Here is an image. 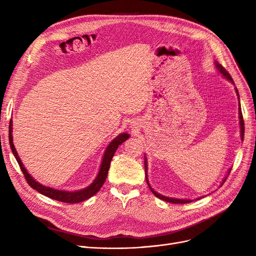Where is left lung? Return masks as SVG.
<instances>
[{"instance_id": "8db88e82", "label": "left lung", "mask_w": 256, "mask_h": 256, "mask_svg": "<svg viewBox=\"0 0 256 256\" xmlns=\"http://www.w3.org/2000/svg\"><path fill=\"white\" fill-rule=\"evenodd\" d=\"M216 69H218L219 70V72L224 76V78L226 79H228V81H230L232 83L234 84V81H233V79H232V76H230V74L226 70V69H224V67L223 66H221L220 64H218V63H216ZM236 90V92H237V96H238V99H239V94H238V90L237 88H235ZM239 124H240V136H242V140H244V118H242V108H240V102H239ZM145 175H146V182H147V184L150 186V190H152V192L154 193V196H156L157 198H161V200H166V202H168V203H173V204H186V203H190V202H192L191 200H184V198H168V196H161V194H159L158 192H156L154 191L152 187H150V182H148V180H147V159L145 158ZM230 170L232 168H230L228 170V174H226V177L224 178L223 180V182H222V184H221V186L223 184V182L226 180V178H228V175L230 173Z\"/></svg>"}]
</instances>
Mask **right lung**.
I'll use <instances>...</instances> for the list:
<instances>
[{
	"instance_id": "obj_1",
	"label": "right lung",
	"mask_w": 256,
	"mask_h": 256,
	"mask_svg": "<svg viewBox=\"0 0 256 256\" xmlns=\"http://www.w3.org/2000/svg\"><path fill=\"white\" fill-rule=\"evenodd\" d=\"M12 131V120H10V136H8L10 145V148L12 150L14 156V158L17 159V162L19 164V166L21 168L23 175H24L28 184L33 189H35L36 191L42 193V194L48 196L52 200H60V202H64V203H68V204H74V203L83 202V200H88V198H92V196L96 194V193L100 190V188L102 187L104 182H106V178L108 176V171H109V168H110L111 160L114 156L116 150L118 148V145L122 144L129 138L128 134H120V136H118L115 138H113L111 143L108 145L106 150L104 152V154L102 161V166H100V170L98 172V175L96 176L95 180L92 182L88 186V187L81 189V190H78V191H65V190H58V189H53V188H50V187H46V186L36 182L34 178L28 173L26 168L23 166L22 162H21V160L18 156V154H17V150L14 146Z\"/></svg>"
}]
</instances>
